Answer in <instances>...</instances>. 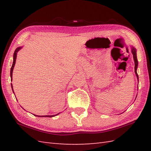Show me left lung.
<instances>
[{
    "instance_id": "left-lung-1",
    "label": "left lung",
    "mask_w": 151,
    "mask_h": 151,
    "mask_svg": "<svg viewBox=\"0 0 151 151\" xmlns=\"http://www.w3.org/2000/svg\"><path fill=\"white\" fill-rule=\"evenodd\" d=\"M132 53L133 54V57H134V63H135V66H134V70H135V73L137 76V80H138V75H137V56H136V49H134V48H132ZM139 81V80H138Z\"/></svg>"
}]
</instances>
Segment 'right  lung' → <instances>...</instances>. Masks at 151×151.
I'll return each mask as SVG.
<instances>
[{"mask_svg":"<svg viewBox=\"0 0 151 151\" xmlns=\"http://www.w3.org/2000/svg\"><path fill=\"white\" fill-rule=\"evenodd\" d=\"M21 49V47H19V48H17V49H16L15 50V52H14V62H13V64H12V67H11V70H10V76H11V80L12 81V73H13V70H14V66H15V62H16V58H17V52L18 51L20 50ZM11 86H12V90H13V92L14 93V89H13V86H12V84H11ZM56 115H58V114H56ZM36 115V116H37V117H54L55 116V115Z\"/></svg>","mask_w":151,"mask_h":151,"instance_id":"obj_1","label":"right lung"}]
</instances>
